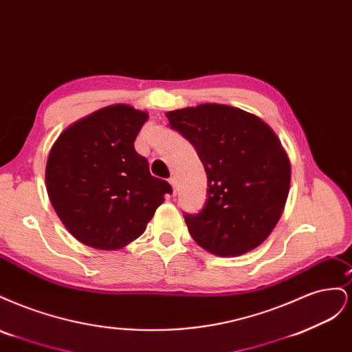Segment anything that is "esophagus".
Listing matches in <instances>:
<instances>
[{
	"instance_id": "obj_1",
	"label": "esophagus",
	"mask_w": 352,
	"mask_h": 352,
	"mask_svg": "<svg viewBox=\"0 0 352 352\" xmlns=\"http://www.w3.org/2000/svg\"><path fill=\"white\" fill-rule=\"evenodd\" d=\"M168 182H170V185H172V188H173V195H176V190H177V180H176V177L175 176L170 177Z\"/></svg>"
}]
</instances>
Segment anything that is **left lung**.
<instances>
[{"label": "left lung", "instance_id": "8db88e82", "mask_svg": "<svg viewBox=\"0 0 352 352\" xmlns=\"http://www.w3.org/2000/svg\"><path fill=\"white\" fill-rule=\"evenodd\" d=\"M172 129L194 145L207 173V201L185 214L190 236L219 257L257 248L278 225L291 184L280 140L260 117L225 104L166 113Z\"/></svg>", "mask_w": 352, "mask_h": 352}]
</instances>
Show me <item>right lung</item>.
I'll return each instance as SVG.
<instances>
[{"mask_svg": "<svg viewBox=\"0 0 352 352\" xmlns=\"http://www.w3.org/2000/svg\"><path fill=\"white\" fill-rule=\"evenodd\" d=\"M148 113L113 104L74 122L52 145L47 192L63 225L83 245L114 251L140 238L164 195L135 140Z\"/></svg>", "mask_w": 352, "mask_h": 352, "instance_id": "obj_1", "label": "right lung"}]
</instances>
